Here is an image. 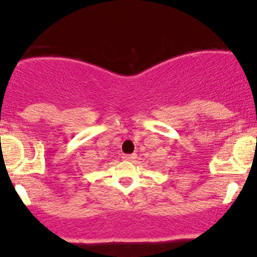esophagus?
<instances>
[{"label":"esophagus","mask_w":257,"mask_h":257,"mask_svg":"<svg viewBox=\"0 0 257 257\" xmlns=\"http://www.w3.org/2000/svg\"><path fill=\"white\" fill-rule=\"evenodd\" d=\"M123 160H126V162H132L133 159H136V154H123Z\"/></svg>","instance_id":"esophagus-1"}]
</instances>
